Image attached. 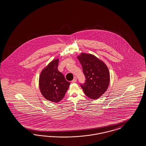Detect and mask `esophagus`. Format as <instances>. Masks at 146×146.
Wrapping results in <instances>:
<instances>
[{
    "label": "esophagus",
    "instance_id": "34e87169",
    "mask_svg": "<svg viewBox=\"0 0 146 146\" xmlns=\"http://www.w3.org/2000/svg\"><path fill=\"white\" fill-rule=\"evenodd\" d=\"M76 82V77H74L73 80H72V82L74 83V82Z\"/></svg>",
    "mask_w": 146,
    "mask_h": 146
}]
</instances>
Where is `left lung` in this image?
<instances>
[{
  "instance_id": "1",
  "label": "left lung",
  "mask_w": 146,
  "mask_h": 146,
  "mask_svg": "<svg viewBox=\"0 0 146 146\" xmlns=\"http://www.w3.org/2000/svg\"><path fill=\"white\" fill-rule=\"evenodd\" d=\"M78 59L82 67L86 78L80 84L85 95L93 100L97 99L105 93L110 83V72L102 60L92 54L81 53Z\"/></svg>"
}]
</instances>
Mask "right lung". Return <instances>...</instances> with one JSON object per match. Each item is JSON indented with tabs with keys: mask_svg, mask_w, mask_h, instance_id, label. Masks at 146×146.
Segmentation results:
<instances>
[{
	"mask_svg": "<svg viewBox=\"0 0 146 146\" xmlns=\"http://www.w3.org/2000/svg\"><path fill=\"white\" fill-rule=\"evenodd\" d=\"M59 59L50 62L42 71L39 78V87L43 97L51 102H60L64 98L70 82L58 70Z\"/></svg>",
	"mask_w": 146,
	"mask_h": 146,
	"instance_id": "1",
	"label": "right lung"
}]
</instances>
